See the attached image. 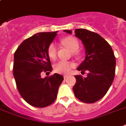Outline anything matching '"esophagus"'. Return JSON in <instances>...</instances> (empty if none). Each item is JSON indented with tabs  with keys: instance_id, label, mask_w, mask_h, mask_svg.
<instances>
[{
	"instance_id": "1",
	"label": "esophagus",
	"mask_w": 126,
	"mask_h": 126,
	"mask_svg": "<svg viewBox=\"0 0 126 126\" xmlns=\"http://www.w3.org/2000/svg\"><path fill=\"white\" fill-rule=\"evenodd\" d=\"M66 78H67V76H66V75H64V78H65V79H66Z\"/></svg>"
}]
</instances>
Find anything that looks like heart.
<instances>
[{"label": "heart", "mask_w": 126, "mask_h": 126, "mask_svg": "<svg viewBox=\"0 0 126 126\" xmlns=\"http://www.w3.org/2000/svg\"><path fill=\"white\" fill-rule=\"evenodd\" d=\"M61 44L68 48L71 52H74V54L78 56V52L77 50L79 48V42L75 37H66L61 41ZM48 54L52 60H56L57 58V48L56 46L54 43L50 45L48 48ZM74 66V64L72 62L66 61H60L56 63L54 68L57 72L59 73H68L71 68Z\"/></svg>", "instance_id": "obj_1"}]
</instances>
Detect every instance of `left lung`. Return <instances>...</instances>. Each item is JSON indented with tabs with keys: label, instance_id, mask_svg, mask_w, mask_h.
<instances>
[{
	"label": "left lung",
	"instance_id": "left-lung-1",
	"mask_svg": "<svg viewBox=\"0 0 126 126\" xmlns=\"http://www.w3.org/2000/svg\"><path fill=\"white\" fill-rule=\"evenodd\" d=\"M64 32L72 33L71 30ZM75 36L82 41L85 49V59L78 70H87L86 78L76 75L72 89L75 96L84 103L92 104L106 95L113 81L116 58L112 48L99 34L85 29H76Z\"/></svg>",
	"mask_w": 126,
	"mask_h": 126
}]
</instances>
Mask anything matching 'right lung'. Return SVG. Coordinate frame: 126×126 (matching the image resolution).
I'll return each mask as SVG.
<instances>
[{
    "instance_id": "1",
    "label": "right lung",
    "mask_w": 126,
    "mask_h": 126,
    "mask_svg": "<svg viewBox=\"0 0 126 126\" xmlns=\"http://www.w3.org/2000/svg\"><path fill=\"white\" fill-rule=\"evenodd\" d=\"M56 35L57 32L35 33L24 40L14 54L13 73L17 89L22 98L34 107L52 104L64 79L56 73L41 77L43 71L52 69L48 48Z\"/></svg>"
}]
</instances>
